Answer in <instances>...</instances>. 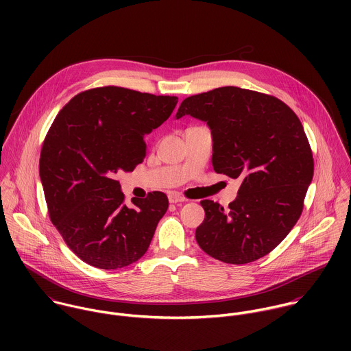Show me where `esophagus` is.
<instances>
[{
	"label": "esophagus",
	"instance_id": "obj_1",
	"mask_svg": "<svg viewBox=\"0 0 351 351\" xmlns=\"http://www.w3.org/2000/svg\"><path fill=\"white\" fill-rule=\"evenodd\" d=\"M168 198H169V203H172V204H178V203L186 202V198L180 193H178V191H171Z\"/></svg>",
	"mask_w": 351,
	"mask_h": 351
}]
</instances>
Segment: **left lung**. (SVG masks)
Here are the masks:
<instances>
[{"label": "left lung", "mask_w": 351, "mask_h": 351, "mask_svg": "<svg viewBox=\"0 0 351 351\" xmlns=\"http://www.w3.org/2000/svg\"><path fill=\"white\" fill-rule=\"evenodd\" d=\"M184 115L210 126L214 171L241 180L228 210L202 202L198 245L226 264L267 256L302 215L313 180L314 158L302 122L279 98L234 86L184 98L176 119Z\"/></svg>", "instance_id": "left-lung-1"}]
</instances>
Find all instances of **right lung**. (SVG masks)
<instances>
[{
	"instance_id": "right-lung-1",
	"label": "right lung",
	"mask_w": 351,
	"mask_h": 351,
	"mask_svg": "<svg viewBox=\"0 0 351 351\" xmlns=\"http://www.w3.org/2000/svg\"><path fill=\"white\" fill-rule=\"evenodd\" d=\"M176 104L175 95L95 87L76 94L49 128L38 165L48 215L86 264L117 269L145 254L168 197L153 191L126 206L115 175L143 162L144 136Z\"/></svg>"
}]
</instances>
